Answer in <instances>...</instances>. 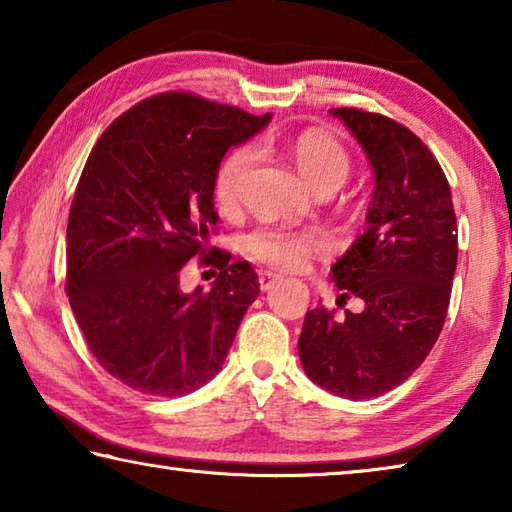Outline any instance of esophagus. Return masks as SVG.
I'll return each mask as SVG.
<instances>
[{
	"mask_svg": "<svg viewBox=\"0 0 512 512\" xmlns=\"http://www.w3.org/2000/svg\"><path fill=\"white\" fill-rule=\"evenodd\" d=\"M277 282H280V275H277V273H273V271H259V287H262V291L273 289Z\"/></svg>",
	"mask_w": 512,
	"mask_h": 512,
	"instance_id": "1",
	"label": "esophagus"
}]
</instances>
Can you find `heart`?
I'll list each match as a JSON object with an SVG mask.
<instances>
[{"label": "heart", "mask_w": 512, "mask_h": 512, "mask_svg": "<svg viewBox=\"0 0 512 512\" xmlns=\"http://www.w3.org/2000/svg\"><path fill=\"white\" fill-rule=\"evenodd\" d=\"M287 151L296 164L302 178L311 189L336 187L339 189L350 173V155L332 135L320 131H305L296 137H289ZM257 162V149L253 144L239 146L221 162L214 178V198L221 210H235L244 194L250 169ZM244 248L259 262L282 268V271H296L305 259L325 250V239L316 232L291 230L282 225H262L244 237Z\"/></svg>", "instance_id": "heart-1"}]
</instances>
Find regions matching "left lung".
<instances>
[{"label":"left lung","instance_id":"1","mask_svg":"<svg viewBox=\"0 0 512 512\" xmlns=\"http://www.w3.org/2000/svg\"><path fill=\"white\" fill-rule=\"evenodd\" d=\"M370 162L366 230L336 259L332 280L363 311L336 320L307 311L298 354L307 377L345 400H370L409 379L445 325L458 259L456 214L443 169L409 128L377 112L329 110Z\"/></svg>","mask_w":512,"mask_h":512}]
</instances>
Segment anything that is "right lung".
Segmentation results:
<instances>
[{
	"mask_svg": "<svg viewBox=\"0 0 512 512\" xmlns=\"http://www.w3.org/2000/svg\"><path fill=\"white\" fill-rule=\"evenodd\" d=\"M271 121L187 92L117 117L94 144L67 223V296L97 361L144 395L183 397L221 370L259 280L230 253L222 273L187 294L179 273L205 253L219 214L214 178L230 146Z\"/></svg>",
	"mask_w": 512,
	"mask_h": 512,
	"instance_id": "right-lung-1",
	"label": "right lung"
}]
</instances>
